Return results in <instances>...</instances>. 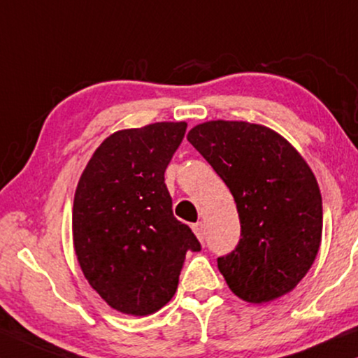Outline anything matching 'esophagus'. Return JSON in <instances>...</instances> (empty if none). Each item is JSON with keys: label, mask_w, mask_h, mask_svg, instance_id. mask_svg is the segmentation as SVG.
Here are the masks:
<instances>
[{"label": "esophagus", "mask_w": 358, "mask_h": 358, "mask_svg": "<svg viewBox=\"0 0 358 358\" xmlns=\"http://www.w3.org/2000/svg\"><path fill=\"white\" fill-rule=\"evenodd\" d=\"M192 231L195 233V236H197L200 241H203L205 239V228H203V223L202 222H197L192 224Z\"/></svg>", "instance_id": "1"}]
</instances>
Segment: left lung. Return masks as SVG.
Instances as JSON below:
<instances>
[{
  "label": "left lung",
  "instance_id": "1",
  "mask_svg": "<svg viewBox=\"0 0 358 358\" xmlns=\"http://www.w3.org/2000/svg\"><path fill=\"white\" fill-rule=\"evenodd\" d=\"M187 140L236 202L241 239L218 257L229 290L248 303L292 292L321 244L322 199L310 166L280 134L249 122H203Z\"/></svg>",
  "mask_w": 358,
  "mask_h": 358
}]
</instances>
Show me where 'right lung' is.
<instances>
[{"mask_svg":"<svg viewBox=\"0 0 358 358\" xmlns=\"http://www.w3.org/2000/svg\"><path fill=\"white\" fill-rule=\"evenodd\" d=\"M185 122L125 129L102 141L73 202V246L90 285L114 310L148 316L178 290L185 252L200 251L173 215L164 171Z\"/></svg>","mask_w":358,"mask_h":358,"instance_id":"obj_1","label":"right lung"}]
</instances>
